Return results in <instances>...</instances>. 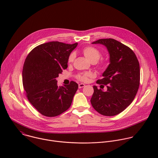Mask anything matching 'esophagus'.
Returning <instances> with one entry per match:
<instances>
[{
	"mask_svg": "<svg viewBox=\"0 0 158 158\" xmlns=\"http://www.w3.org/2000/svg\"><path fill=\"white\" fill-rule=\"evenodd\" d=\"M85 85L84 84H82V83H81V84H79V89H81V88H82V87H84Z\"/></svg>",
	"mask_w": 158,
	"mask_h": 158,
	"instance_id": "1",
	"label": "esophagus"
}]
</instances>
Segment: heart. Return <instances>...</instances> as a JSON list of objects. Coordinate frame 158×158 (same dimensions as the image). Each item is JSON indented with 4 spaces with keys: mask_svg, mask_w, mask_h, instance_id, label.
Masks as SVG:
<instances>
[{
    "mask_svg": "<svg viewBox=\"0 0 158 158\" xmlns=\"http://www.w3.org/2000/svg\"><path fill=\"white\" fill-rule=\"evenodd\" d=\"M82 52L85 56V57L91 62H97L99 60L101 56V54L99 51L93 47H86L84 48L82 50ZM75 57H76L75 53L74 52L71 53L69 57L68 62L69 63L73 62ZM91 76L92 74L90 73H82L77 76V79L82 81H87L88 80V78L89 77H91Z\"/></svg>",
    "mask_w": 158,
    "mask_h": 158,
    "instance_id": "heart-1",
    "label": "heart"
}]
</instances>
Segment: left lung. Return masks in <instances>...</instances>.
Wrapping results in <instances>:
<instances>
[{"label":"left lung","instance_id":"8db88e82","mask_svg":"<svg viewBox=\"0 0 158 158\" xmlns=\"http://www.w3.org/2000/svg\"><path fill=\"white\" fill-rule=\"evenodd\" d=\"M104 46L109 54V64L98 84L107 85V90L94 85L91 102L99 113L113 116L123 112L134 100L139 89L140 67L134 52L113 39H101L92 42Z\"/></svg>","mask_w":158,"mask_h":158}]
</instances>
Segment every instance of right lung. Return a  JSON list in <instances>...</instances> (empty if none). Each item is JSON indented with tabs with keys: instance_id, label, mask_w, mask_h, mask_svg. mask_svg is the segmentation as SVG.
<instances>
[{
	"instance_id": "add662e5",
	"label": "right lung",
	"mask_w": 158,
	"mask_h": 158,
	"mask_svg": "<svg viewBox=\"0 0 158 158\" xmlns=\"http://www.w3.org/2000/svg\"><path fill=\"white\" fill-rule=\"evenodd\" d=\"M77 43L57 41L44 43L29 54L24 64L22 82L27 97L40 114L48 117L60 115L71 106L78 84L58 86L56 78L67 69L69 57Z\"/></svg>"
}]
</instances>
